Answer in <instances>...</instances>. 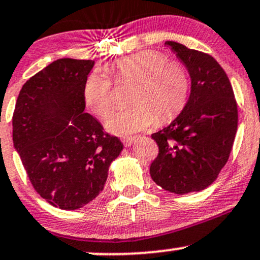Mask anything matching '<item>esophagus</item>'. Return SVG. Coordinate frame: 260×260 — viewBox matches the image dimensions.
Returning <instances> with one entry per match:
<instances>
[{
  "instance_id": "esophagus-1",
  "label": "esophagus",
  "mask_w": 260,
  "mask_h": 260,
  "mask_svg": "<svg viewBox=\"0 0 260 260\" xmlns=\"http://www.w3.org/2000/svg\"><path fill=\"white\" fill-rule=\"evenodd\" d=\"M135 137L132 136H125V137H122V143H123L125 147H129V145H132L133 142H135Z\"/></svg>"
}]
</instances>
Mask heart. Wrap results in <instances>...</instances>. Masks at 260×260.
<instances>
[{
    "mask_svg": "<svg viewBox=\"0 0 260 260\" xmlns=\"http://www.w3.org/2000/svg\"><path fill=\"white\" fill-rule=\"evenodd\" d=\"M116 82H133L129 107L111 113L106 127L118 136L172 121L189 98V75L178 61H167L156 51H139L118 59L107 68ZM84 100L96 116L106 117L115 107L112 82L105 74L91 73L84 82Z\"/></svg>",
    "mask_w": 260,
    "mask_h": 260,
    "instance_id": "heart-1",
    "label": "heart"
}]
</instances>
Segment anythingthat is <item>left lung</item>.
<instances>
[{
  "label": "left lung",
  "instance_id": "8db88e82",
  "mask_svg": "<svg viewBox=\"0 0 260 260\" xmlns=\"http://www.w3.org/2000/svg\"><path fill=\"white\" fill-rule=\"evenodd\" d=\"M165 45L186 67L191 91L180 115L152 135L159 154L150 176L164 190L184 195L217 179L232 150L238 110L230 80L212 56L176 42Z\"/></svg>",
  "mask_w": 260,
  "mask_h": 260
}]
</instances>
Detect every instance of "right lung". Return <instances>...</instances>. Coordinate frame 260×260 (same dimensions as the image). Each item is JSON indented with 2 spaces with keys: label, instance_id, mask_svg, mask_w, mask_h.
<instances>
[{
  "label": "right lung",
  "instance_id": "add662e5",
  "mask_svg": "<svg viewBox=\"0 0 260 260\" xmlns=\"http://www.w3.org/2000/svg\"><path fill=\"white\" fill-rule=\"evenodd\" d=\"M93 60L58 59L22 86L14 108L13 145L34 190L61 210L81 209L104 190L123 149L85 113L82 88Z\"/></svg>",
  "mask_w": 260,
  "mask_h": 260
}]
</instances>
